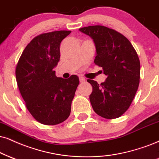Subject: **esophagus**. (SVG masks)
<instances>
[{
	"instance_id": "obj_1",
	"label": "esophagus",
	"mask_w": 159,
	"mask_h": 159,
	"mask_svg": "<svg viewBox=\"0 0 159 159\" xmlns=\"http://www.w3.org/2000/svg\"><path fill=\"white\" fill-rule=\"evenodd\" d=\"M80 83H84V82H85V77H83V76H80Z\"/></svg>"
}]
</instances>
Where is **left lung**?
Masks as SVG:
<instances>
[{
    "instance_id": "8db88e82",
    "label": "left lung",
    "mask_w": 159,
    "mask_h": 159,
    "mask_svg": "<svg viewBox=\"0 0 159 159\" xmlns=\"http://www.w3.org/2000/svg\"><path fill=\"white\" fill-rule=\"evenodd\" d=\"M93 40L97 56L94 63L107 76L104 83L88 80L93 87L92 107L103 118L113 119L127 111L140 82V61L128 39L113 29L90 25L80 29Z\"/></svg>"
}]
</instances>
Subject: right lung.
I'll return each mask as SVG.
<instances>
[{
	"label": "right lung",
	"instance_id": "add662e5",
	"mask_svg": "<svg viewBox=\"0 0 159 159\" xmlns=\"http://www.w3.org/2000/svg\"><path fill=\"white\" fill-rule=\"evenodd\" d=\"M70 32L62 30L38 35L27 45L17 63L20 93L29 113L41 124L58 125L70 113L79 77L60 78L54 70L60 61V43Z\"/></svg>",
	"mask_w": 159,
	"mask_h": 159
}]
</instances>
